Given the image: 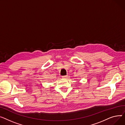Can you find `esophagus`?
<instances>
[{
	"label": "esophagus",
	"instance_id": "34e87169",
	"mask_svg": "<svg viewBox=\"0 0 125 125\" xmlns=\"http://www.w3.org/2000/svg\"><path fill=\"white\" fill-rule=\"evenodd\" d=\"M67 77H68V76H62V78L63 79H66V78H67Z\"/></svg>",
	"mask_w": 125,
	"mask_h": 125
}]
</instances>
